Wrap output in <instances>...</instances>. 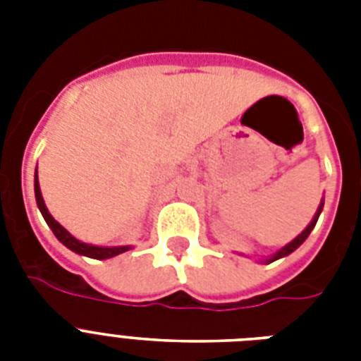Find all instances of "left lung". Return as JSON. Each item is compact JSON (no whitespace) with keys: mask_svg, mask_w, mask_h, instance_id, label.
<instances>
[{"mask_svg":"<svg viewBox=\"0 0 361 361\" xmlns=\"http://www.w3.org/2000/svg\"><path fill=\"white\" fill-rule=\"evenodd\" d=\"M322 206H324V202H320L319 209H317V214H314L313 221H311V223H309V225H307V228H305V231H303L302 234H300V236L294 238V240H292L290 243H286V245L283 247V249H279V251L275 252V255H271V257L268 258V262H274V260H277V258H283V257H286V255H290L292 251H296L298 247L302 245L303 241L307 240V236H309V234H311V231H313V228H314V225H317V221H319V215H320V212H322Z\"/></svg>","mask_w":361,"mask_h":361,"instance_id":"left-lung-1","label":"left lung"}]
</instances>
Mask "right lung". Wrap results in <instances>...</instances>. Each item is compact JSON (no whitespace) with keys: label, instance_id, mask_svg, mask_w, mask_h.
Wrapping results in <instances>:
<instances>
[{"label":"right lung","instance_id":"obj_1","mask_svg":"<svg viewBox=\"0 0 361 361\" xmlns=\"http://www.w3.org/2000/svg\"><path fill=\"white\" fill-rule=\"evenodd\" d=\"M35 200H37V206L41 209L42 217L44 221L48 223V226L52 228L54 236L58 238L61 243H63L67 249L71 251L78 252V255H84V257H90V258H97V260H104V258H112L116 255H121V252L129 251L130 247L129 245H123V247H99V245H90V243H84V241L76 240L75 236H71L69 232L65 231L63 226L59 225L58 221L54 219L48 208L44 206V200H42V195H41V187H39V178H37V172H35Z\"/></svg>","mask_w":361,"mask_h":361}]
</instances>
